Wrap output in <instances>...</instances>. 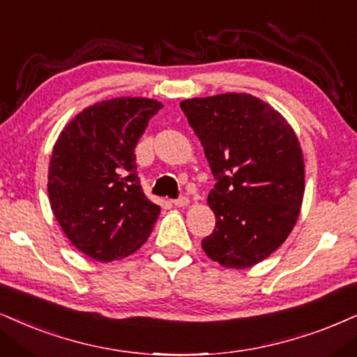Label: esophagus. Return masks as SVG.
<instances>
[{
	"instance_id": "obj_1",
	"label": "esophagus",
	"mask_w": 357,
	"mask_h": 357,
	"mask_svg": "<svg viewBox=\"0 0 357 357\" xmlns=\"http://www.w3.org/2000/svg\"><path fill=\"white\" fill-rule=\"evenodd\" d=\"M173 204L176 206V207H186L188 204H189V199H188V197H179V199H174L173 201Z\"/></svg>"
}]
</instances>
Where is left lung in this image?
<instances>
[{
  "label": "left lung",
  "mask_w": 357,
  "mask_h": 357,
  "mask_svg": "<svg viewBox=\"0 0 357 357\" xmlns=\"http://www.w3.org/2000/svg\"><path fill=\"white\" fill-rule=\"evenodd\" d=\"M215 186L207 204L215 229L202 238L211 260L249 268L287 241L305 194L303 153L290 123L250 93L183 100Z\"/></svg>",
  "instance_id": "left-lung-1"
}]
</instances>
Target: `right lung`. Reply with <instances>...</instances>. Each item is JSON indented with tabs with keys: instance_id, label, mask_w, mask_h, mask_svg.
Here are the masks:
<instances>
[{
	"instance_id": "obj_1",
	"label": "right lung",
	"mask_w": 357,
	"mask_h": 357,
	"mask_svg": "<svg viewBox=\"0 0 357 357\" xmlns=\"http://www.w3.org/2000/svg\"><path fill=\"white\" fill-rule=\"evenodd\" d=\"M163 103L116 97L84 108L59 135L47 174L51 209L72 245L90 259L133 254L153 231L161 207L143 192L137 146Z\"/></svg>"
}]
</instances>
